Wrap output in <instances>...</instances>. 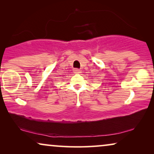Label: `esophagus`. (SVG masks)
<instances>
[{
  "mask_svg": "<svg viewBox=\"0 0 154 154\" xmlns=\"http://www.w3.org/2000/svg\"><path fill=\"white\" fill-rule=\"evenodd\" d=\"M73 72H74L75 73H79L81 72V71L79 69H73Z\"/></svg>",
  "mask_w": 154,
  "mask_h": 154,
  "instance_id": "esophagus-1",
  "label": "esophagus"
}]
</instances>
